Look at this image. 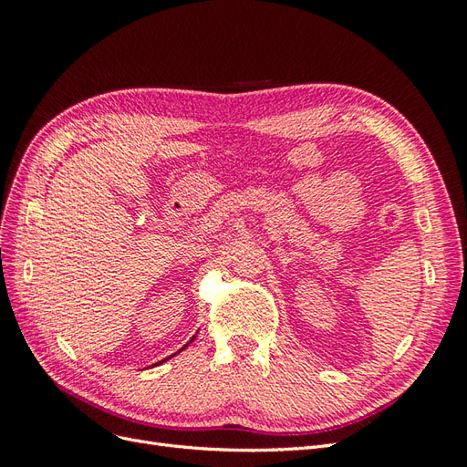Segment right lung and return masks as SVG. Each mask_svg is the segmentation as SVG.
I'll return each instance as SVG.
<instances>
[{
  "label": "right lung",
  "mask_w": 467,
  "mask_h": 467,
  "mask_svg": "<svg viewBox=\"0 0 467 467\" xmlns=\"http://www.w3.org/2000/svg\"><path fill=\"white\" fill-rule=\"evenodd\" d=\"M194 337H196V335H194ZM194 337H192V338H191V341H189V343H187V345H185V347H182V348H181V350H185V348H187V347H189V345H191V343H192V341H194ZM181 350H177V352H181ZM177 352H175V355H177ZM175 355H173V357H175ZM169 358H171V357H167V358H165V360H169ZM165 360H161V362H165ZM161 362H158V364H161Z\"/></svg>",
  "instance_id": "obj_1"
}]
</instances>
